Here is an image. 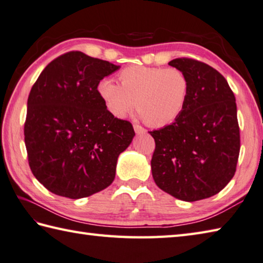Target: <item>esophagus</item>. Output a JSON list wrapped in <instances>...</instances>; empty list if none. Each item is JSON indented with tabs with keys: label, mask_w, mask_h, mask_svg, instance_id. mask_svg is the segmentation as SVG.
Wrapping results in <instances>:
<instances>
[{
	"label": "esophagus",
	"mask_w": 263,
	"mask_h": 263,
	"mask_svg": "<svg viewBox=\"0 0 263 263\" xmlns=\"http://www.w3.org/2000/svg\"><path fill=\"white\" fill-rule=\"evenodd\" d=\"M133 127H135V131H136V133H138V135H143V133H146L145 128H143V127L140 126V125L135 124V125H133Z\"/></svg>",
	"instance_id": "1"
}]
</instances>
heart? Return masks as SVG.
Returning a JSON list of instances; mask_svg holds the SVG:
<instances>
[{"mask_svg":"<svg viewBox=\"0 0 263 263\" xmlns=\"http://www.w3.org/2000/svg\"><path fill=\"white\" fill-rule=\"evenodd\" d=\"M120 85L102 80L98 96L114 117L123 118L136 106L148 126L171 124L186 107L190 83L188 76L177 67L128 66L118 73Z\"/></svg>","mask_w":263,"mask_h":263,"instance_id":"obj_1","label":"heart"}]
</instances>
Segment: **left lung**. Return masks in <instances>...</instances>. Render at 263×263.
Masks as SVG:
<instances>
[{"label": "left lung", "mask_w": 263, "mask_h": 263, "mask_svg": "<svg viewBox=\"0 0 263 263\" xmlns=\"http://www.w3.org/2000/svg\"><path fill=\"white\" fill-rule=\"evenodd\" d=\"M168 65L188 76L189 97L172 124L149 131L155 140L152 173L163 192L196 202L220 193L235 176L240 149L236 99L208 64L177 58Z\"/></svg>", "instance_id": "left-lung-1"}]
</instances>
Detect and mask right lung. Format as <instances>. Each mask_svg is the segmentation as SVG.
Returning <instances> with one entry per match:
<instances>
[{
    "instance_id": "add662e5",
    "label": "right lung",
    "mask_w": 263,
    "mask_h": 263,
    "mask_svg": "<svg viewBox=\"0 0 263 263\" xmlns=\"http://www.w3.org/2000/svg\"><path fill=\"white\" fill-rule=\"evenodd\" d=\"M118 68L70 51L51 61L32 86L25 145L34 177L49 192L79 199L114 181L118 155L135 130L128 121L109 114L97 86Z\"/></svg>"
}]
</instances>
